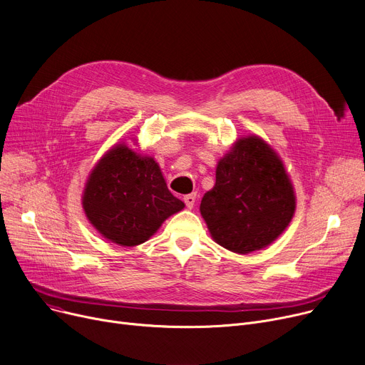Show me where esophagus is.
Wrapping results in <instances>:
<instances>
[{
    "label": "esophagus",
    "instance_id": "34e87169",
    "mask_svg": "<svg viewBox=\"0 0 365 365\" xmlns=\"http://www.w3.org/2000/svg\"><path fill=\"white\" fill-rule=\"evenodd\" d=\"M183 201H185V204H186L187 208H192L193 205H195L197 195H195V193H189V195H185V197H183Z\"/></svg>",
    "mask_w": 365,
    "mask_h": 365
}]
</instances>
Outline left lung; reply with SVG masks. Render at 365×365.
<instances>
[{"label": "left lung", "instance_id": "1", "mask_svg": "<svg viewBox=\"0 0 365 365\" xmlns=\"http://www.w3.org/2000/svg\"><path fill=\"white\" fill-rule=\"evenodd\" d=\"M201 214L218 245L250 254L270 245L295 212V193L277 154L258 136L239 139L217 164Z\"/></svg>", "mask_w": 365, "mask_h": 365}]
</instances>
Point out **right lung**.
Segmentation results:
<instances>
[{
	"mask_svg": "<svg viewBox=\"0 0 365 365\" xmlns=\"http://www.w3.org/2000/svg\"><path fill=\"white\" fill-rule=\"evenodd\" d=\"M185 204L168 190L158 164L120 143L95 165L83 210L92 226L121 247L148 240Z\"/></svg>",
	"mask_w": 365,
	"mask_h": 365,
	"instance_id": "add662e5",
	"label": "right lung"
}]
</instances>
